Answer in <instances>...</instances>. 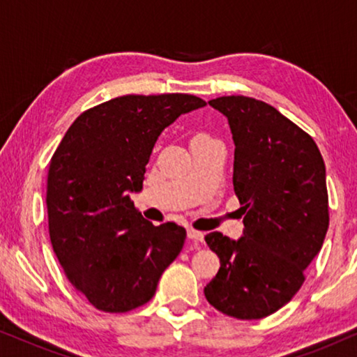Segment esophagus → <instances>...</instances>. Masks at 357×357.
Instances as JSON below:
<instances>
[{
    "instance_id": "obj_1",
    "label": "esophagus",
    "mask_w": 357,
    "mask_h": 357,
    "mask_svg": "<svg viewBox=\"0 0 357 357\" xmlns=\"http://www.w3.org/2000/svg\"><path fill=\"white\" fill-rule=\"evenodd\" d=\"M187 236L190 241H195V242H203V237L204 234L199 232V231H193V229H190V231L187 232Z\"/></svg>"
}]
</instances>
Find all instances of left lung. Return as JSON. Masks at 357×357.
<instances>
[{
    "mask_svg": "<svg viewBox=\"0 0 357 357\" xmlns=\"http://www.w3.org/2000/svg\"><path fill=\"white\" fill-rule=\"evenodd\" d=\"M227 116L234 151V192L243 236L209 232L221 261L204 287L214 309L234 319L275 314L305 281V268L328 231L325 162L315 141L275 107L245 96L209 100Z\"/></svg>",
    "mask_w": 357,
    "mask_h": 357,
    "instance_id": "8db88e82",
    "label": "left lung"
}]
</instances>
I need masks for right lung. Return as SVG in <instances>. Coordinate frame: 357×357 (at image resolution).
<instances>
[{
  "label": "right lung",
  "instance_id": "1",
  "mask_svg": "<svg viewBox=\"0 0 357 357\" xmlns=\"http://www.w3.org/2000/svg\"><path fill=\"white\" fill-rule=\"evenodd\" d=\"M206 102L192 94L121 96L82 112L63 136L47 178L53 252L77 292L110 314L153 299L187 231L153 226L131 202L164 128Z\"/></svg>",
  "mask_w": 357,
  "mask_h": 357
}]
</instances>
